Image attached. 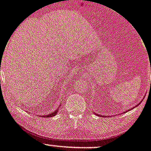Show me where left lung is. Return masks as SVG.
<instances>
[{"instance_id":"8db88e82","label":"left lung","mask_w":151,"mask_h":151,"mask_svg":"<svg viewBox=\"0 0 151 151\" xmlns=\"http://www.w3.org/2000/svg\"><path fill=\"white\" fill-rule=\"evenodd\" d=\"M150 70H151V69H150ZM139 104H141V102L139 103ZM126 112H127V111H126ZM95 114H96V115H98V114H97V113H95ZM98 116H99V115H98ZM109 117H110V116H109Z\"/></svg>"}]
</instances>
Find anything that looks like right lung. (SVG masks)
<instances>
[{"instance_id":"obj_1","label":"right lung","mask_w":151,"mask_h":151,"mask_svg":"<svg viewBox=\"0 0 151 151\" xmlns=\"http://www.w3.org/2000/svg\"><path fill=\"white\" fill-rule=\"evenodd\" d=\"M58 108H59V107H58ZM58 110H55V111H54L53 113H50V114L45 116L44 117H52V116H55V115H56Z\"/></svg>"}]
</instances>
